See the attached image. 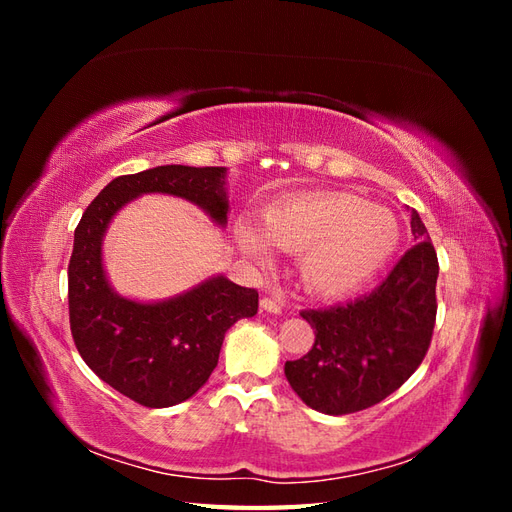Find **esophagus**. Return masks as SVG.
Segmentation results:
<instances>
[{
	"mask_svg": "<svg viewBox=\"0 0 512 512\" xmlns=\"http://www.w3.org/2000/svg\"><path fill=\"white\" fill-rule=\"evenodd\" d=\"M260 307L265 309V312H269V314H282V309H284V305L277 301V299H271V297H265L260 301Z\"/></svg>",
	"mask_w": 512,
	"mask_h": 512,
	"instance_id": "obj_1",
	"label": "esophagus"
}]
</instances>
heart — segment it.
I'll return each mask as SVG.
<instances>
[{
	"label": "heart",
	"mask_w": 512,
	"mask_h": 512,
	"mask_svg": "<svg viewBox=\"0 0 512 512\" xmlns=\"http://www.w3.org/2000/svg\"><path fill=\"white\" fill-rule=\"evenodd\" d=\"M260 230L247 220L235 226L243 252L265 260L267 243L301 254L299 271L318 297H346L384 269L397 250L399 224L391 211L337 194H301L277 200L260 213Z\"/></svg>",
	"instance_id": "obj_1"
}]
</instances>
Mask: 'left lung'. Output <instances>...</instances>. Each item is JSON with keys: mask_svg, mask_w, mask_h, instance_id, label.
Segmentation results:
<instances>
[{"mask_svg": "<svg viewBox=\"0 0 512 512\" xmlns=\"http://www.w3.org/2000/svg\"><path fill=\"white\" fill-rule=\"evenodd\" d=\"M410 226L416 243L376 290L301 312L316 342L301 359L286 361L284 374L309 408L333 416L371 408L423 363L436 327L440 267L416 211Z\"/></svg>", "mask_w": 512, "mask_h": 512, "instance_id": "8db88e82", "label": "left lung"}]
</instances>
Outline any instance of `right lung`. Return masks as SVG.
Instances as JSON below:
<instances>
[{
  "label": "right lung",
  "instance_id": "right-lung-1",
  "mask_svg": "<svg viewBox=\"0 0 512 512\" xmlns=\"http://www.w3.org/2000/svg\"><path fill=\"white\" fill-rule=\"evenodd\" d=\"M224 166L168 164L121 175L91 200L74 230L68 265L70 331L94 374L147 408L190 399L218 365L226 331L258 312V292L218 275L162 303L123 299L108 286L102 235L132 198L160 192L203 207L226 224Z\"/></svg>",
  "mask_w": 512,
  "mask_h": 512
}]
</instances>
